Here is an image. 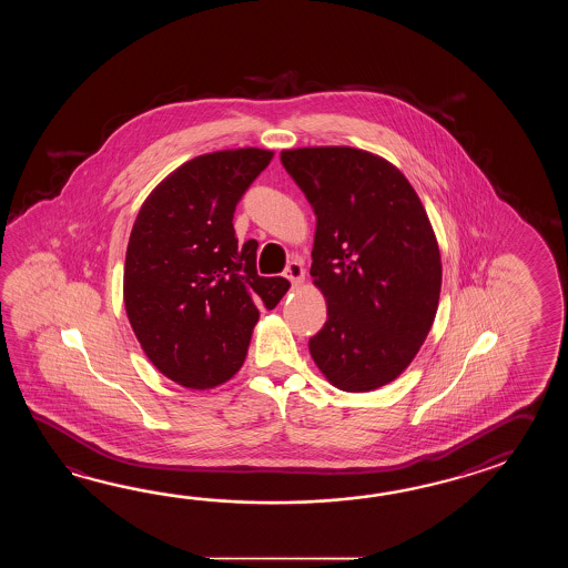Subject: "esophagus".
I'll list each match as a JSON object with an SVG mask.
<instances>
[{"label":"esophagus","mask_w":568,"mask_h":568,"mask_svg":"<svg viewBox=\"0 0 568 568\" xmlns=\"http://www.w3.org/2000/svg\"><path fill=\"white\" fill-rule=\"evenodd\" d=\"M304 267H302L301 262H290L288 267H286V272H284V276L294 284V286H298L304 282Z\"/></svg>","instance_id":"34e87169"}]
</instances>
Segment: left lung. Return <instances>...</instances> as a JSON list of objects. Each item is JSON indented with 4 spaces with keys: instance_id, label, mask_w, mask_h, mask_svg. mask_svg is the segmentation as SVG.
<instances>
[{
    "instance_id": "1",
    "label": "left lung",
    "mask_w": 568,
    "mask_h": 568,
    "mask_svg": "<svg viewBox=\"0 0 568 568\" xmlns=\"http://www.w3.org/2000/svg\"><path fill=\"white\" fill-rule=\"evenodd\" d=\"M314 209L311 276L326 323L308 349L343 392H374L410 365L435 323L443 264L435 230L408 179L349 145L282 150Z\"/></svg>"
}]
</instances>
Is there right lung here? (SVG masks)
<instances>
[{
	"label": "right lung",
	"instance_id": "obj_1",
	"mask_svg": "<svg viewBox=\"0 0 568 568\" xmlns=\"http://www.w3.org/2000/svg\"><path fill=\"white\" fill-rule=\"evenodd\" d=\"M274 158L237 148L193 158L148 194L125 252L123 304L158 372L213 389L240 372L260 311L288 292L255 272L257 242L240 245L233 213Z\"/></svg>",
	"mask_w": 568,
	"mask_h": 568
}]
</instances>
